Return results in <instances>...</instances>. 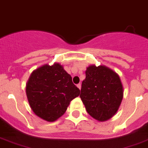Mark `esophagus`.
<instances>
[{"label": "esophagus", "instance_id": "esophagus-1", "mask_svg": "<svg viewBox=\"0 0 148 148\" xmlns=\"http://www.w3.org/2000/svg\"><path fill=\"white\" fill-rule=\"evenodd\" d=\"M77 86L80 90V88H81V84H77Z\"/></svg>", "mask_w": 148, "mask_h": 148}]
</instances>
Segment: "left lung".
I'll use <instances>...</instances> for the list:
<instances>
[{
  "instance_id": "obj_1",
  "label": "left lung",
  "mask_w": 148,
  "mask_h": 148,
  "mask_svg": "<svg viewBox=\"0 0 148 148\" xmlns=\"http://www.w3.org/2000/svg\"><path fill=\"white\" fill-rule=\"evenodd\" d=\"M80 97L86 112L98 122L111 119L119 109L124 90L119 75L105 65L91 64L85 71Z\"/></svg>"
}]
</instances>
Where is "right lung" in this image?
Here are the masks:
<instances>
[{
    "instance_id": "add662e5",
    "label": "right lung",
    "mask_w": 148,
    "mask_h": 148,
    "mask_svg": "<svg viewBox=\"0 0 148 148\" xmlns=\"http://www.w3.org/2000/svg\"><path fill=\"white\" fill-rule=\"evenodd\" d=\"M26 97L32 112L42 119L55 122L62 116L80 90L59 63L43 64L32 72L26 85Z\"/></svg>"
}]
</instances>
